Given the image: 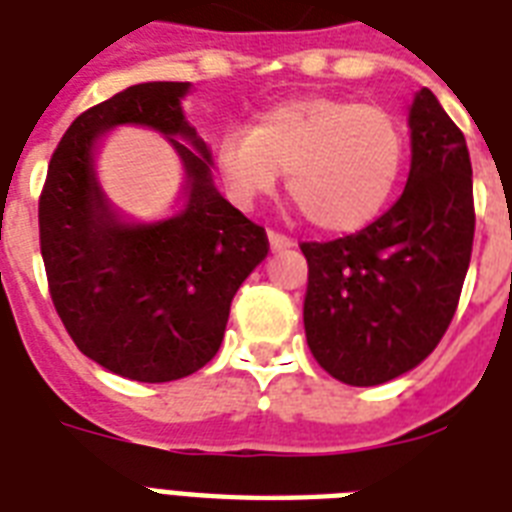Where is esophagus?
I'll use <instances>...</instances> for the list:
<instances>
[{
	"label": "esophagus",
	"instance_id": "esophagus-1",
	"mask_svg": "<svg viewBox=\"0 0 512 512\" xmlns=\"http://www.w3.org/2000/svg\"><path fill=\"white\" fill-rule=\"evenodd\" d=\"M268 244H271V252H284V249L295 247V241L287 239V236H281L276 231H268Z\"/></svg>",
	"mask_w": 512,
	"mask_h": 512
}]
</instances>
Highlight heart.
Listing matches in <instances>:
<instances>
[{
    "label": "heart",
    "instance_id": "1",
    "mask_svg": "<svg viewBox=\"0 0 512 512\" xmlns=\"http://www.w3.org/2000/svg\"><path fill=\"white\" fill-rule=\"evenodd\" d=\"M404 124L393 111L348 98L284 100L252 130L228 132L215 170L233 204L249 207L287 172V191L305 220L348 233L380 215L404 170Z\"/></svg>",
    "mask_w": 512,
    "mask_h": 512
}]
</instances>
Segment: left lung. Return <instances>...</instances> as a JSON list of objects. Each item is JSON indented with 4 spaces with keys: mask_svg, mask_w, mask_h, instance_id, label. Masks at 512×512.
<instances>
[{
    "mask_svg": "<svg viewBox=\"0 0 512 512\" xmlns=\"http://www.w3.org/2000/svg\"><path fill=\"white\" fill-rule=\"evenodd\" d=\"M412 167L401 199L364 231L303 244L305 340L335 380H396L444 337L473 249V167L465 135L422 87L409 108Z\"/></svg>",
    "mask_w": 512,
    "mask_h": 512,
    "instance_id": "1",
    "label": "left lung"
}]
</instances>
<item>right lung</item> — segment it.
<instances>
[{"mask_svg":"<svg viewBox=\"0 0 512 512\" xmlns=\"http://www.w3.org/2000/svg\"><path fill=\"white\" fill-rule=\"evenodd\" d=\"M191 82H143L76 116L39 199V239L60 321L84 356L138 382H172L212 361L231 300L268 236L220 196L212 151L185 119ZM148 126L184 167V196L159 216L119 208L94 151L116 126Z\"/></svg>","mask_w":512,"mask_h":512,"instance_id":"1","label":"right lung"}]
</instances>
